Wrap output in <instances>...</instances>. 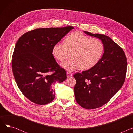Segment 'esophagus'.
<instances>
[{
    "instance_id": "obj_1",
    "label": "esophagus",
    "mask_w": 133,
    "mask_h": 133,
    "mask_svg": "<svg viewBox=\"0 0 133 133\" xmlns=\"http://www.w3.org/2000/svg\"><path fill=\"white\" fill-rule=\"evenodd\" d=\"M72 76V74L71 73L68 72H67V76L68 78L71 77V76Z\"/></svg>"
}]
</instances>
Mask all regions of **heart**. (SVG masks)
Here are the masks:
<instances>
[{
  "instance_id": "obj_1",
  "label": "heart",
  "mask_w": 133,
  "mask_h": 133,
  "mask_svg": "<svg viewBox=\"0 0 133 133\" xmlns=\"http://www.w3.org/2000/svg\"><path fill=\"white\" fill-rule=\"evenodd\" d=\"M104 49L100 39L75 32L66 37L65 44L59 42L55 44L52 53L59 61H64L71 53V59L62 62L61 66L68 72H73L78 68L87 70L94 67L102 58Z\"/></svg>"
}]
</instances>
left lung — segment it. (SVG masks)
Masks as SVG:
<instances>
[{
	"label": "left lung",
	"instance_id": "1",
	"mask_svg": "<svg viewBox=\"0 0 133 133\" xmlns=\"http://www.w3.org/2000/svg\"><path fill=\"white\" fill-rule=\"evenodd\" d=\"M84 32L101 40L104 53L93 68L73 75L75 99L82 107L92 109L107 103L123 85L127 62L123 49L105 35Z\"/></svg>",
	"mask_w": 133,
	"mask_h": 133
}]
</instances>
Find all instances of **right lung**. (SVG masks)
Returning a JSON list of instances; mask_svg holds the SVG:
<instances>
[{
    "mask_svg": "<svg viewBox=\"0 0 133 133\" xmlns=\"http://www.w3.org/2000/svg\"><path fill=\"white\" fill-rule=\"evenodd\" d=\"M72 26L39 28L25 33L14 50L12 68L14 78L23 95L33 103L44 105L55 97L54 85L67 79L52 54L53 47Z\"/></svg>",
    "mask_w": 133,
    "mask_h": 133,
    "instance_id": "add662e5",
    "label": "right lung"
}]
</instances>
